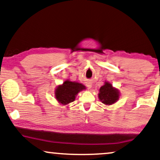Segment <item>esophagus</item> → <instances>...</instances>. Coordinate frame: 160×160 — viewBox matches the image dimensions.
I'll return each instance as SVG.
<instances>
[{
    "mask_svg": "<svg viewBox=\"0 0 160 160\" xmlns=\"http://www.w3.org/2000/svg\"><path fill=\"white\" fill-rule=\"evenodd\" d=\"M86 85H87V87H88V88H89V89H90V88L92 87V85H91V83H90V82H87Z\"/></svg>",
    "mask_w": 160,
    "mask_h": 160,
    "instance_id": "34e87169",
    "label": "esophagus"
}]
</instances>
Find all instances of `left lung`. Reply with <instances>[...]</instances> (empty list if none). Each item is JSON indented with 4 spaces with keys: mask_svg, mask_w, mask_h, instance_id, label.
Masks as SVG:
<instances>
[{
    "mask_svg": "<svg viewBox=\"0 0 160 160\" xmlns=\"http://www.w3.org/2000/svg\"><path fill=\"white\" fill-rule=\"evenodd\" d=\"M119 92L109 82H105L99 90L98 97L100 101L106 105H111L118 99Z\"/></svg>",
    "mask_w": 160,
    "mask_h": 160,
    "instance_id": "8db88e82",
    "label": "left lung"
}]
</instances>
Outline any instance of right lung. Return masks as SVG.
<instances>
[{"label":"right lung","instance_id":"1","mask_svg":"<svg viewBox=\"0 0 160 160\" xmlns=\"http://www.w3.org/2000/svg\"><path fill=\"white\" fill-rule=\"evenodd\" d=\"M85 89L82 84L66 80L62 85H59L55 90V97L59 103L66 105L73 102L75 96L81 90Z\"/></svg>","mask_w":160,"mask_h":160}]
</instances>
